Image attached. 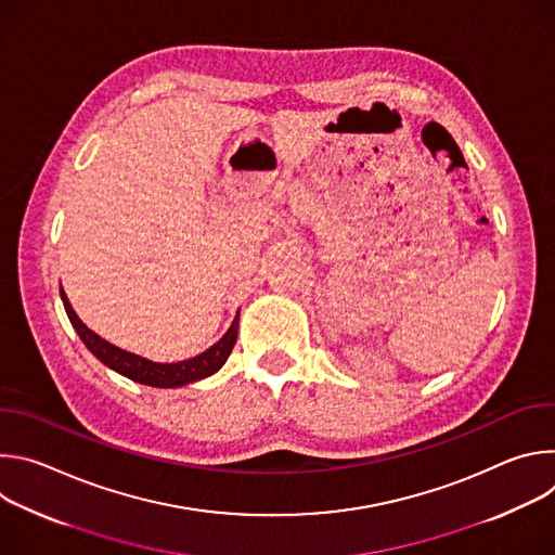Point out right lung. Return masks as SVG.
<instances>
[{
  "label": "right lung",
  "mask_w": 555,
  "mask_h": 555,
  "mask_svg": "<svg viewBox=\"0 0 555 555\" xmlns=\"http://www.w3.org/2000/svg\"><path fill=\"white\" fill-rule=\"evenodd\" d=\"M61 300H63V307L67 311V319L72 323V327L76 330L78 338L83 340V345L103 362L107 364L109 369H114L116 373L133 379V382H140V384H146V386H160V388H173V386H184L189 382H195V379H202V377H208L212 375L215 371H219L223 366V362L228 360L234 343H236V323H240V315H234V321L230 325V330L223 334V338L212 345L210 349H206L204 353L191 358V360H184V362H173V364H157V362H151V360H144L140 356H133L129 351H122L114 345H109L107 340H103L101 336H96L92 330H88L81 319L74 313L65 292L61 289Z\"/></svg>",
  "instance_id": "right-lung-1"
}]
</instances>
